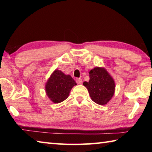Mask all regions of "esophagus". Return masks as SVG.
Returning <instances> with one entry per match:
<instances>
[{
  "label": "esophagus",
  "instance_id": "34e87169",
  "mask_svg": "<svg viewBox=\"0 0 152 152\" xmlns=\"http://www.w3.org/2000/svg\"><path fill=\"white\" fill-rule=\"evenodd\" d=\"M76 82H77V84H82V80L81 79V78H77L76 80Z\"/></svg>",
  "mask_w": 152,
  "mask_h": 152
}]
</instances>
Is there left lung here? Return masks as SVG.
<instances>
[{"mask_svg":"<svg viewBox=\"0 0 152 152\" xmlns=\"http://www.w3.org/2000/svg\"><path fill=\"white\" fill-rule=\"evenodd\" d=\"M90 80L84 82L91 99L96 104L105 105L112 99L115 91V82L103 67H95L89 72Z\"/></svg>","mask_w":152,"mask_h":152,"instance_id":"obj_1","label":"left lung"}]
</instances>
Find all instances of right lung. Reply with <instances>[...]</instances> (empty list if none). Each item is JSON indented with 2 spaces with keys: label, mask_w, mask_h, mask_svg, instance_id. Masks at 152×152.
<instances>
[{
  "label": "right lung",
  "mask_w": 152,
  "mask_h": 152,
  "mask_svg": "<svg viewBox=\"0 0 152 152\" xmlns=\"http://www.w3.org/2000/svg\"><path fill=\"white\" fill-rule=\"evenodd\" d=\"M76 85V82L70 75L56 69L46 82L45 93L53 103H60L68 97L71 89Z\"/></svg>",
  "instance_id": "add662e5"
}]
</instances>
